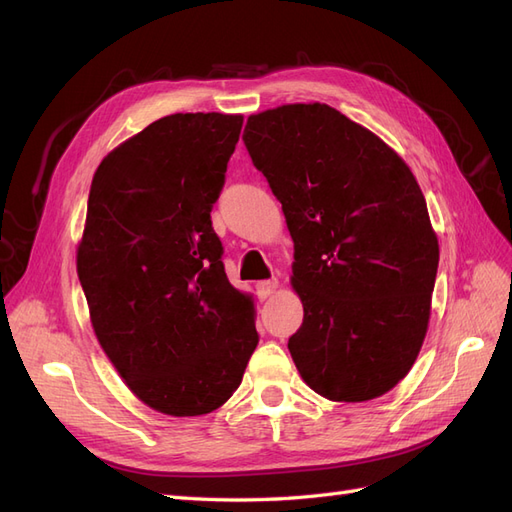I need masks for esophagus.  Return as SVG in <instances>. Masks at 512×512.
<instances>
[{"instance_id":"1","label":"esophagus","mask_w":512,"mask_h":512,"mask_svg":"<svg viewBox=\"0 0 512 512\" xmlns=\"http://www.w3.org/2000/svg\"><path fill=\"white\" fill-rule=\"evenodd\" d=\"M277 284H280L277 280H262V282H258V284H256V294H258V299H262V301L269 299L271 294L275 292Z\"/></svg>"}]
</instances>
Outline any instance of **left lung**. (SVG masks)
<instances>
[{"mask_svg":"<svg viewBox=\"0 0 512 512\" xmlns=\"http://www.w3.org/2000/svg\"><path fill=\"white\" fill-rule=\"evenodd\" d=\"M243 141L282 203L303 303L288 350L331 401L389 393L429 327L440 247L410 166L329 104L247 117Z\"/></svg>","mask_w":512,"mask_h":512,"instance_id":"left-lung-1","label":"left lung"}]
</instances>
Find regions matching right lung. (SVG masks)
Segmentation results:
<instances>
[{
  "label": "right lung",
  "mask_w": 512,
  "mask_h": 512,
  "mask_svg": "<svg viewBox=\"0 0 512 512\" xmlns=\"http://www.w3.org/2000/svg\"><path fill=\"white\" fill-rule=\"evenodd\" d=\"M243 115L175 113L100 162L76 273L128 389L168 416L218 410L258 344L252 294L228 282L211 209Z\"/></svg>",
  "instance_id": "right-lung-1"
}]
</instances>
